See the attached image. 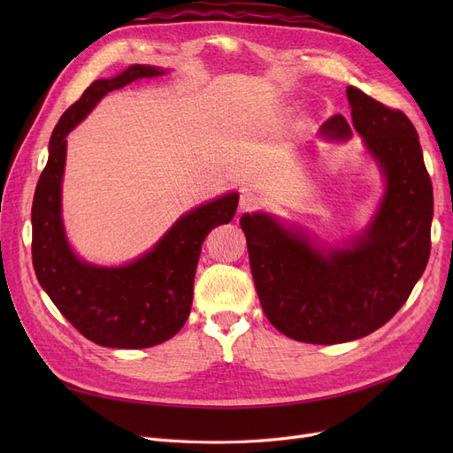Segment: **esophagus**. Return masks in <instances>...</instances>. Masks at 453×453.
Masks as SVG:
<instances>
[{
	"instance_id": "esophagus-1",
	"label": "esophagus",
	"mask_w": 453,
	"mask_h": 453,
	"mask_svg": "<svg viewBox=\"0 0 453 453\" xmlns=\"http://www.w3.org/2000/svg\"><path fill=\"white\" fill-rule=\"evenodd\" d=\"M258 203H260V196L257 193H253V190H245V193H242V196H240L242 210H255Z\"/></svg>"
}]
</instances>
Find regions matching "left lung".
<instances>
[{
    "label": "left lung",
    "instance_id": "8db88e82",
    "mask_svg": "<svg viewBox=\"0 0 453 453\" xmlns=\"http://www.w3.org/2000/svg\"><path fill=\"white\" fill-rule=\"evenodd\" d=\"M351 122L321 132L346 140L357 130L386 173L388 190L365 236L349 250L318 251L303 232L265 213L240 219L260 306L280 333L306 344H342L386 325L403 308L431 253L433 185L418 132L401 109L348 87Z\"/></svg>",
    "mask_w": 453,
    "mask_h": 453
}]
</instances>
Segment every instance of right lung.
I'll return each mask as SVG.
<instances>
[{"label":"right lung","mask_w":453,"mask_h":453,"mask_svg":"<svg viewBox=\"0 0 453 453\" xmlns=\"http://www.w3.org/2000/svg\"><path fill=\"white\" fill-rule=\"evenodd\" d=\"M153 65H130L113 79H98L58 120L50 135L49 160L32 205V263L41 287L64 318L90 342L105 348L142 349L181 331L190 306L203 238L236 213L232 193L183 215L153 251L122 268L90 266L67 245L60 217L65 135L107 92L138 79L158 77Z\"/></svg>","instance_id":"1"}]
</instances>
